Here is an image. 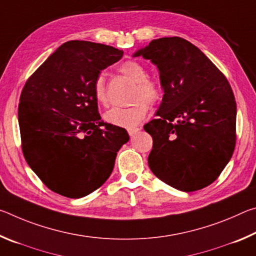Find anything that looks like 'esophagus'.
I'll list each match as a JSON object with an SVG mask.
<instances>
[{"instance_id":"esophagus-1","label":"esophagus","mask_w":256,"mask_h":256,"mask_svg":"<svg viewBox=\"0 0 256 256\" xmlns=\"http://www.w3.org/2000/svg\"><path fill=\"white\" fill-rule=\"evenodd\" d=\"M140 131V128H128V134H130V136H136V134Z\"/></svg>"}]
</instances>
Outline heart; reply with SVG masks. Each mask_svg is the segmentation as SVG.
Listing matches in <instances>:
<instances>
[{
  "label": "heart",
  "instance_id": "heart-1",
  "mask_svg": "<svg viewBox=\"0 0 256 256\" xmlns=\"http://www.w3.org/2000/svg\"><path fill=\"white\" fill-rule=\"evenodd\" d=\"M120 72L136 84L132 100L126 107H112L107 110L104 118L107 123L120 128H133L146 118L149 105H154L164 94L162 84L156 79L148 78L146 68L136 60H126L120 66ZM94 96L99 105H107L106 82L104 76H97L94 86Z\"/></svg>",
  "mask_w": 256,
  "mask_h": 256
}]
</instances>
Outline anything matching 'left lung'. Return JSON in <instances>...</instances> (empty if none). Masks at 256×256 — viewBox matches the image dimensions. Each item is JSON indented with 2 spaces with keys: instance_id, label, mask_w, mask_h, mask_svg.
<instances>
[{
  "instance_id": "left-lung-1",
  "label": "left lung",
  "mask_w": 256,
  "mask_h": 256,
  "mask_svg": "<svg viewBox=\"0 0 256 256\" xmlns=\"http://www.w3.org/2000/svg\"><path fill=\"white\" fill-rule=\"evenodd\" d=\"M133 56L158 68L164 90L157 118L144 125L154 140L150 170L183 192L214 183L236 144V102L228 80L180 37L154 40Z\"/></svg>"
}]
</instances>
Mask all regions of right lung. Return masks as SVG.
Wrapping results in <instances>:
<instances>
[{
  "label": "right lung",
  "instance_id": "obj_1",
  "mask_svg": "<svg viewBox=\"0 0 256 256\" xmlns=\"http://www.w3.org/2000/svg\"><path fill=\"white\" fill-rule=\"evenodd\" d=\"M122 56L112 46L66 42L26 82L18 108L24 156L55 193L79 198L100 188L128 141L126 130L102 122L94 96L102 70Z\"/></svg>",
  "mask_w": 256,
  "mask_h": 256
}]
</instances>
